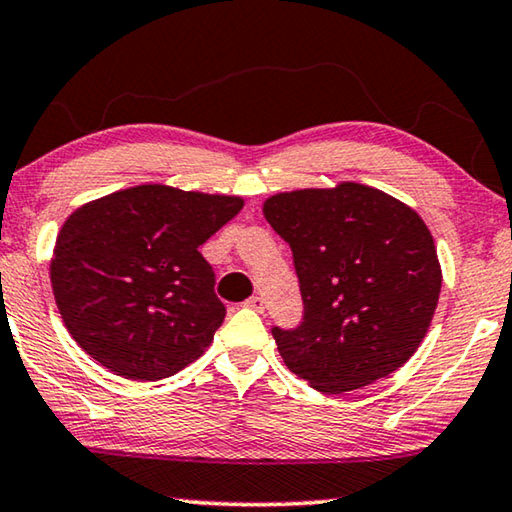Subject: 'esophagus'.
Returning <instances> with one entry per match:
<instances>
[{"label": "esophagus", "mask_w": 512, "mask_h": 512, "mask_svg": "<svg viewBox=\"0 0 512 512\" xmlns=\"http://www.w3.org/2000/svg\"><path fill=\"white\" fill-rule=\"evenodd\" d=\"M246 307L248 309H255V311H264V298L262 296H253L246 300Z\"/></svg>", "instance_id": "esophagus-1"}]
</instances>
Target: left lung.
<instances>
[{
	"label": "left lung",
	"mask_w": 512,
	"mask_h": 512,
	"mask_svg": "<svg viewBox=\"0 0 512 512\" xmlns=\"http://www.w3.org/2000/svg\"><path fill=\"white\" fill-rule=\"evenodd\" d=\"M262 212L293 250L305 318L273 329L291 372L320 393L391 375L429 332L443 271L411 205L352 183L268 196Z\"/></svg>",
	"instance_id": "left-lung-1"
}]
</instances>
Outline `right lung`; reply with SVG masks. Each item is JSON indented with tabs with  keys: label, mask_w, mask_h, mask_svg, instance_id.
<instances>
[{
	"label": "right lung",
	"mask_w": 512,
	"mask_h": 512,
	"mask_svg": "<svg viewBox=\"0 0 512 512\" xmlns=\"http://www.w3.org/2000/svg\"><path fill=\"white\" fill-rule=\"evenodd\" d=\"M244 207L241 196L146 183L67 216L49 262L67 332L131 381L176 375L210 348L225 318L198 253Z\"/></svg>",
	"instance_id": "1"
}]
</instances>
